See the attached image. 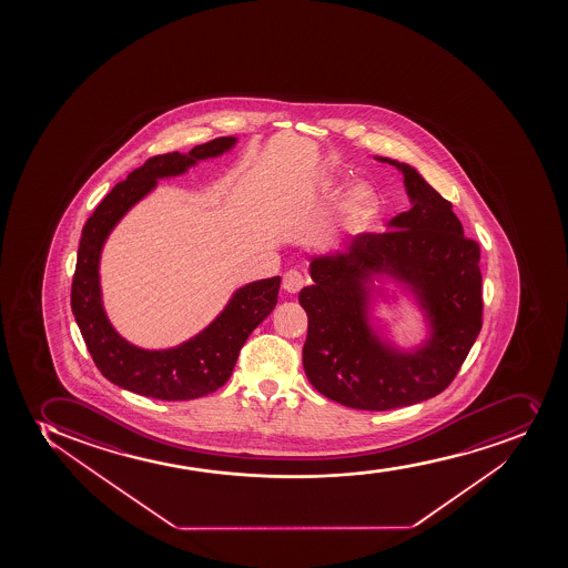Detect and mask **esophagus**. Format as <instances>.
Segmentation results:
<instances>
[{
	"mask_svg": "<svg viewBox=\"0 0 568 568\" xmlns=\"http://www.w3.org/2000/svg\"><path fill=\"white\" fill-rule=\"evenodd\" d=\"M283 291L288 294H298L300 288L304 287V275L296 272V270H291L287 274L283 275Z\"/></svg>",
	"mask_w": 568,
	"mask_h": 568,
	"instance_id": "obj_1",
	"label": "esophagus"
}]
</instances>
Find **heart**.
Segmentation results:
<instances>
[{"mask_svg": "<svg viewBox=\"0 0 568 568\" xmlns=\"http://www.w3.org/2000/svg\"><path fill=\"white\" fill-rule=\"evenodd\" d=\"M324 187L329 193H334L336 183L328 182ZM377 193L369 183L362 182L353 185L345 195L342 206H339V214L348 226H364L373 220V215L377 214Z\"/></svg>", "mask_w": 568, "mask_h": 568, "instance_id": "b5f03b06", "label": "heart"}]
</instances>
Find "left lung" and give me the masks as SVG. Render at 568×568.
I'll use <instances>...</instances> for the list:
<instances>
[{
  "mask_svg": "<svg viewBox=\"0 0 568 568\" xmlns=\"http://www.w3.org/2000/svg\"><path fill=\"white\" fill-rule=\"evenodd\" d=\"M375 159L403 172L413 207L396 215L388 231L364 232L347 251L315 256L313 285L298 296L310 321L305 375L323 396L362 410L397 409L440 394L483 328L480 247L416 169ZM383 276L422 305L430 336L420 348H394L368 323L374 294H382L372 281Z\"/></svg>",
  "mask_w": 568,
  "mask_h": 568,
  "instance_id": "8db88e82",
  "label": "left lung"
}]
</instances>
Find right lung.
Here are the masks:
<instances>
[{"instance_id": "right-lung-1", "label": "right lung", "mask_w": 568, "mask_h": 568, "mask_svg": "<svg viewBox=\"0 0 568 568\" xmlns=\"http://www.w3.org/2000/svg\"><path fill=\"white\" fill-rule=\"evenodd\" d=\"M234 144V136H220L193 148L190 153L172 152L148 159L128 180L116 183L85 221L71 287V310L99 372L125 390L165 402L212 394L229 381L245 339L277 304L280 275L253 281L232 294L214 323L207 324L195 337L178 347L159 351L136 347L123 339L104 313L99 258L118 221L144 199L161 178L180 176L202 159L223 155Z\"/></svg>"}]
</instances>
